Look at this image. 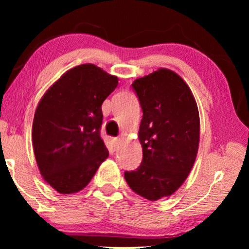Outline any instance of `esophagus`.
<instances>
[{
	"label": "esophagus",
	"instance_id": "34e87169",
	"mask_svg": "<svg viewBox=\"0 0 249 249\" xmlns=\"http://www.w3.org/2000/svg\"><path fill=\"white\" fill-rule=\"evenodd\" d=\"M120 144H121V139L120 138H114L113 139V146H114L115 149L119 148V146H120Z\"/></svg>",
	"mask_w": 249,
	"mask_h": 249
}]
</instances>
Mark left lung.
Instances as JSON below:
<instances>
[{
  "label": "left lung",
  "mask_w": 249,
  "mask_h": 249,
  "mask_svg": "<svg viewBox=\"0 0 249 249\" xmlns=\"http://www.w3.org/2000/svg\"><path fill=\"white\" fill-rule=\"evenodd\" d=\"M132 87L142 110V161L124 179L139 196L158 200L176 193L192 171L199 145L198 107L185 80L165 68L138 78Z\"/></svg>",
  "instance_id": "1"
}]
</instances>
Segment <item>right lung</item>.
<instances>
[{"label": "right lung", "instance_id": "add662e5", "mask_svg": "<svg viewBox=\"0 0 249 249\" xmlns=\"http://www.w3.org/2000/svg\"><path fill=\"white\" fill-rule=\"evenodd\" d=\"M118 80L95 64H80L64 72L40 98L33 147L40 175L57 193L80 192L107 159L100 136L102 104Z\"/></svg>", "mask_w": 249, "mask_h": 249}]
</instances>
